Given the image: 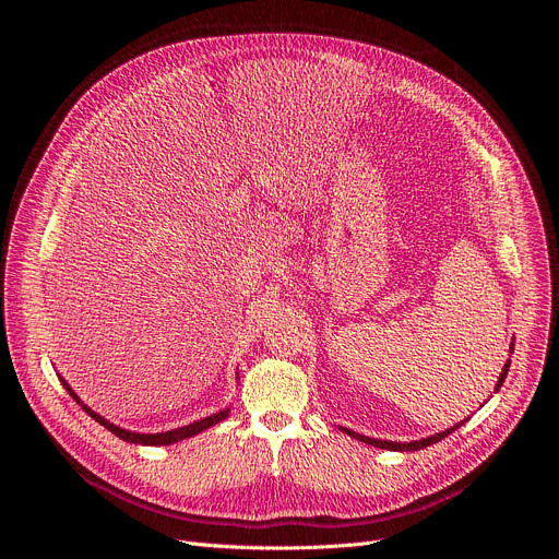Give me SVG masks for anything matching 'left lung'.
<instances>
[{"instance_id":"1","label":"left lung","mask_w":559,"mask_h":559,"mask_svg":"<svg viewBox=\"0 0 559 559\" xmlns=\"http://www.w3.org/2000/svg\"><path fill=\"white\" fill-rule=\"evenodd\" d=\"M510 354H514V340L510 342ZM508 371H510V360L506 362V367H503V371H501V376H498V380H496V388H493V392H498L503 388V383H506V376H508ZM466 421V419H464ZM464 421H460V424H455V426H451V428H447V430H442V432H435V435H430V437H424V439H417V442H388V439H373V437H367V435H360V432H356V430H348V428H340L342 432H346L348 437H354V439H358V442H365V444H369V447H376V449H388V451H419V449H426V447H430V444H437L439 439H444V437H449L453 430H457Z\"/></svg>"}]
</instances>
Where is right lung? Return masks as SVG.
Listing matches in <instances>:
<instances>
[{
	"mask_svg": "<svg viewBox=\"0 0 559 559\" xmlns=\"http://www.w3.org/2000/svg\"><path fill=\"white\" fill-rule=\"evenodd\" d=\"M61 383H63V388L68 390V394L85 409V415H91L97 424H102L104 428H108L112 435H117L120 439H124V442H129V444H142V447H169V444H176V442H181V439H188V437H194V435H199V432H203L205 428H213L215 424H219V421H224L226 417H228V413H230V407H224V409H219V413H215V415H211V417H203V419H199V421H192V424H188V426H181V428H174V430H167V432H133V430H127V428H120V426H115V424H110L108 419H104L102 415H97L95 409H91L87 407L76 394H74V390L66 383V378H61Z\"/></svg>",
	"mask_w": 559,
	"mask_h": 559,
	"instance_id": "add662e5",
	"label": "right lung"
}]
</instances>
